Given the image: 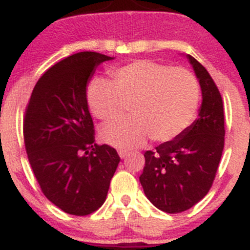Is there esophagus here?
<instances>
[{
	"label": "esophagus",
	"instance_id": "esophagus-1",
	"mask_svg": "<svg viewBox=\"0 0 250 250\" xmlns=\"http://www.w3.org/2000/svg\"><path fill=\"white\" fill-rule=\"evenodd\" d=\"M127 154H128L127 150H123V149H120V150H119V155H120V157H121V159H125V155H127Z\"/></svg>",
	"mask_w": 250,
	"mask_h": 250
}]
</instances>
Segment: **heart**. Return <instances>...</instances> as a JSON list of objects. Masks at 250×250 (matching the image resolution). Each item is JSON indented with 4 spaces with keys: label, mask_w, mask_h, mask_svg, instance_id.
<instances>
[{
    "label": "heart",
    "mask_w": 250,
    "mask_h": 250,
    "mask_svg": "<svg viewBox=\"0 0 250 250\" xmlns=\"http://www.w3.org/2000/svg\"><path fill=\"white\" fill-rule=\"evenodd\" d=\"M111 81L94 77L85 89L89 110L105 122L121 119L130 104L131 119L105 125L101 139L117 148H136L148 137L169 142L190 125L200 102V84L187 68L136 60L109 70Z\"/></svg>",
    "instance_id": "obj_1"
}]
</instances>
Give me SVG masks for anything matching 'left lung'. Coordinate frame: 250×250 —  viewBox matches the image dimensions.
Masks as SVG:
<instances>
[{
    "instance_id": "1",
    "label": "left lung",
    "mask_w": 250,
    "mask_h": 250,
    "mask_svg": "<svg viewBox=\"0 0 250 250\" xmlns=\"http://www.w3.org/2000/svg\"><path fill=\"white\" fill-rule=\"evenodd\" d=\"M202 90L199 119L169 142L145 153L140 176L149 201L169 214L185 211L207 195L225 147L223 102L214 80L199 61L188 55Z\"/></svg>"
}]
</instances>
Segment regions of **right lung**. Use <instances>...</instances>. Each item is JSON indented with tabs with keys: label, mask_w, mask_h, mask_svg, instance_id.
<instances>
[{
	"label": "right lung",
	"mask_w": 250,
	"mask_h": 250,
	"mask_svg": "<svg viewBox=\"0 0 250 250\" xmlns=\"http://www.w3.org/2000/svg\"><path fill=\"white\" fill-rule=\"evenodd\" d=\"M113 57L81 51L49 68L25 108L23 137L42 193L67 214L85 216L107 197L120 156L97 146L88 109L87 83L100 63Z\"/></svg>",
	"instance_id": "add662e5"
}]
</instances>
